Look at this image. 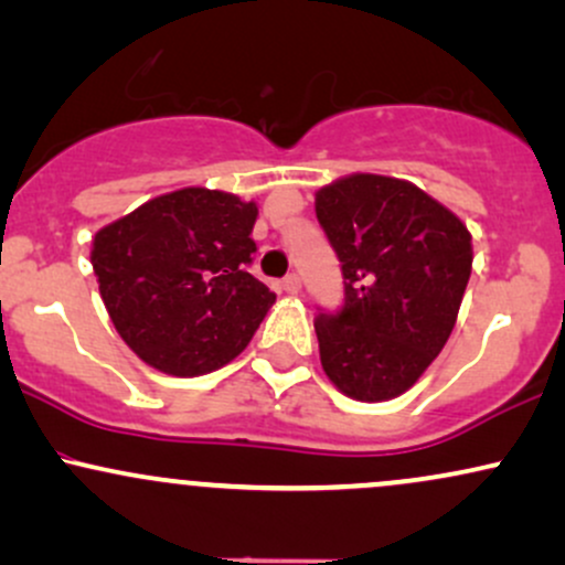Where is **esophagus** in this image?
I'll use <instances>...</instances> for the list:
<instances>
[{"label":"esophagus","instance_id":"obj_1","mask_svg":"<svg viewBox=\"0 0 565 565\" xmlns=\"http://www.w3.org/2000/svg\"><path fill=\"white\" fill-rule=\"evenodd\" d=\"M281 289L287 291V295H297V291L302 289V281H300V276H297V274H289V276L284 278V281H281Z\"/></svg>","mask_w":565,"mask_h":565}]
</instances>
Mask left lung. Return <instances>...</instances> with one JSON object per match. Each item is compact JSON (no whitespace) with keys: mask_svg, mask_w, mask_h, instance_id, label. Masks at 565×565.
<instances>
[{"mask_svg":"<svg viewBox=\"0 0 565 565\" xmlns=\"http://www.w3.org/2000/svg\"><path fill=\"white\" fill-rule=\"evenodd\" d=\"M345 278V305L319 313L321 366L348 398L391 401L436 361L472 270L470 231L408 180L355 172L316 193Z\"/></svg>","mask_w":565,"mask_h":565,"instance_id":"1","label":"left lung"}]
</instances>
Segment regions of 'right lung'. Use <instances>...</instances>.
Returning a JSON list of instances; mask_svg holds the SVG:
<instances>
[{"label":"right lung","mask_w":565,"mask_h":565,"mask_svg":"<svg viewBox=\"0 0 565 565\" xmlns=\"http://www.w3.org/2000/svg\"><path fill=\"white\" fill-rule=\"evenodd\" d=\"M255 201L180 188L93 238V270L116 332L172 377L215 372L249 345L276 295L246 270Z\"/></svg>","instance_id":"add662e5"}]
</instances>
